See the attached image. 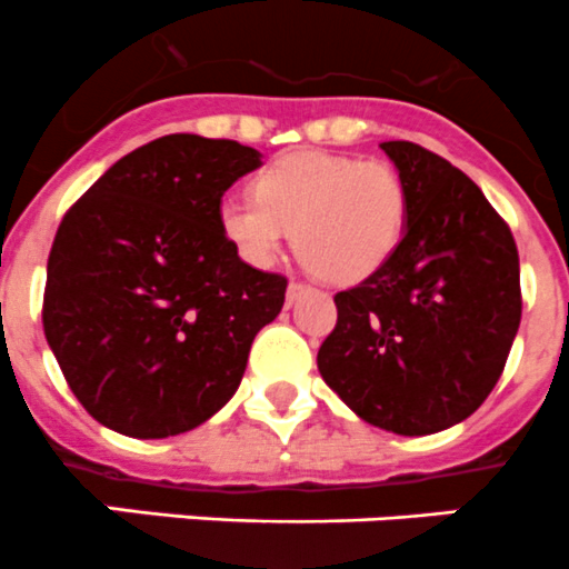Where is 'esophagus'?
<instances>
[{"mask_svg":"<svg viewBox=\"0 0 569 569\" xmlns=\"http://www.w3.org/2000/svg\"><path fill=\"white\" fill-rule=\"evenodd\" d=\"M303 290H307V284H303V282H298V279H290V284H287V303H292V301H296V298L301 296Z\"/></svg>","mask_w":569,"mask_h":569,"instance_id":"34e87169","label":"esophagus"}]
</instances>
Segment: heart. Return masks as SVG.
<instances>
[{
    "label": "heart",
    "instance_id": "heart-1",
    "mask_svg": "<svg viewBox=\"0 0 569 569\" xmlns=\"http://www.w3.org/2000/svg\"><path fill=\"white\" fill-rule=\"evenodd\" d=\"M409 190L385 160L296 151L254 179V196L223 199V234L251 266H271L296 229L309 271L335 284L373 277L403 238Z\"/></svg>",
    "mask_w": 569,
    "mask_h": 569
}]
</instances>
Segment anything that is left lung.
<instances>
[{
  "label": "left lung",
  "instance_id": "1",
  "mask_svg": "<svg viewBox=\"0 0 569 569\" xmlns=\"http://www.w3.org/2000/svg\"><path fill=\"white\" fill-rule=\"evenodd\" d=\"M381 149L407 182V229L373 277L335 296L318 370L365 423L423 437L498 385L520 326V257L473 179L409 140Z\"/></svg>",
  "mask_w": 569,
  "mask_h": 569
}]
</instances>
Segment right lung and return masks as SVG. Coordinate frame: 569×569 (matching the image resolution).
Wrapping results in <instances>:
<instances>
[{
    "instance_id": "obj_1",
    "label": "right lung",
    "mask_w": 569,
    "mask_h": 569,
    "mask_svg": "<svg viewBox=\"0 0 569 569\" xmlns=\"http://www.w3.org/2000/svg\"><path fill=\"white\" fill-rule=\"evenodd\" d=\"M260 166V151L238 140L166 134L107 168L60 221L43 335L77 401L107 429L184 435L240 387L287 279L246 266L218 210Z\"/></svg>"
}]
</instances>
